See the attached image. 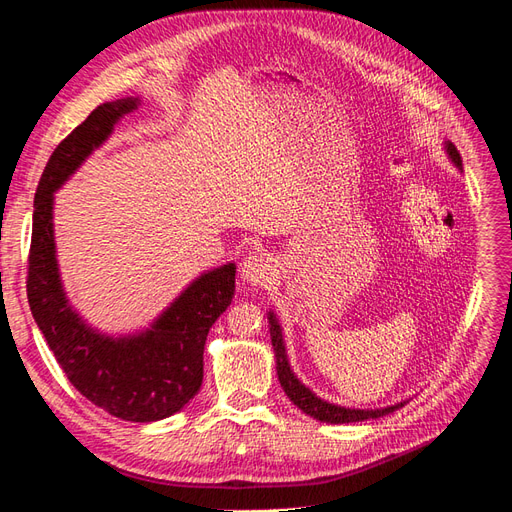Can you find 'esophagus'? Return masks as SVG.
I'll use <instances>...</instances> for the list:
<instances>
[{"label": "esophagus", "mask_w": 512, "mask_h": 512, "mask_svg": "<svg viewBox=\"0 0 512 512\" xmlns=\"http://www.w3.org/2000/svg\"><path fill=\"white\" fill-rule=\"evenodd\" d=\"M240 277L248 285H264L272 277V259L266 253H251L244 257Z\"/></svg>", "instance_id": "esophagus-1"}]
</instances>
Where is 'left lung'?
Wrapping results in <instances>:
<instances>
[{
    "label": "left lung",
    "instance_id": "1",
    "mask_svg": "<svg viewBox=\"0 0 512 512\" xmlns=\"http://www.w3.org/2000/svg\"><path fill=\"white\" fill-rule=\"evenodd\" d=\"M445 151H448L450 160L458 166L463 168V160H461V153L456 151V147L452 142H445ZM268 324H270V339H272V348H274V359H277V374H279V383L283 387V391L287 393V398H290L300 411L311 415L313 419H318V422H326V424H350V422H363V419H376V417H383L389 415L393 411H398L400 406H404L406 402H398V404H391L385 406V409H346V406H339V404H331L322 398H318L316 393H313L309 387H305L303 383L298 381L294 376L292 368H290V361H287V352H285V342H283V331H281V324L274 316L272 311H268Z\"/></svg>",
    "mask_w": 512,
    "mask_h": 512
}]
</instances>
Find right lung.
<instances>
[{"mask_svg":"<svg viewBox=\"0 0 512 512\" xmlns=\"http://www.w3.org/2000/svg\"><path fill=\"white\" fill-rule=\"evenodd\" d=\"M138 103L134 97L101 103L51 153L34 196L28 303L71 385L106 413L142 424L175 415L201 389L205 339L231 305L235 264L194 279L147 331L136 335H103L71 307L56 259L54 192Z\"/></svg>","mask_w":512,"mask_h":512,"instance_id":"1","label":"right lung"}]
</instances>
